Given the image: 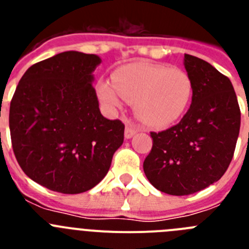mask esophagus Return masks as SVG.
I'll return each instance as SVG.
<instances>
[{
    "label": "esophagus",
    "instance_id": "1",
    "mask_svg": "<svg viewBox=\"0 0 249 249\" xmlns=\"http://www.w3.org/2000/svg\"><path fill=\"white\" fill-rule=\"evenodd\" d=\"M138 129L136 128L135 126H132V124H127L126 126V129H124V137L127 138V140H129V138H132L133 136L137 133Z\"/></svg>",
    "mask_w": 249,
    "mask_h": 249
}]
</instances>
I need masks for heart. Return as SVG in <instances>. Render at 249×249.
<instances>
[{
    "label": "heart",
    "mask_w": 249,
    "mask_h": 249,
    "mask_svg": "<svg viewBox=\"0 0 249 249\" xmlns=\"http://www.w3.org/2000/svg\"><path fill=\"white\" fill-rule=\"evenodd\" d=\"M100 100L112 109L123 100L135 103L136 113L149 127L172 124L186 113L193 97L191 77L179 68L152 63H131L118 68L113 82H97Z\"/></svg>",
    "instance_id": "1"
}]
</instances>
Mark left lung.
<instances>
[{"mask_svg": "<svg viewBox=\"0 0 249 249\" xmlns=\"http://www.w3.org/2000/svg\"><path fill=\"white\" fill-rule=\"evenodd\" d=\"M193 82L190 109L181 122L153 140L143 171L152 186L172 196H187L221 179L232 160L241 127V111L230 78L211 63L184 54Z\"/></svg>", "mask_w": 249, "mask_h": 249, "instance_id": "1", "label": "left lung"}]
</instances>
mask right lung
<instances>
[{
    "mask_svg": "<svg viewBox=\"0 0 249 249\" xmlns=\"http://www.w3.org/2000/svg\"><path fill=\"white\" fill-rule=\"evenodd\" d=\"M97 54L66 51L31 66L10 106L12 148L22 171L54 192L93 188L122 146L124 124L103 117L94 91Z\"/></svg>",
    "mask_w": 249,
    "mask_h": 249,
    "instance_id": "1",
    "label": "right lung"
}]
</instances>
